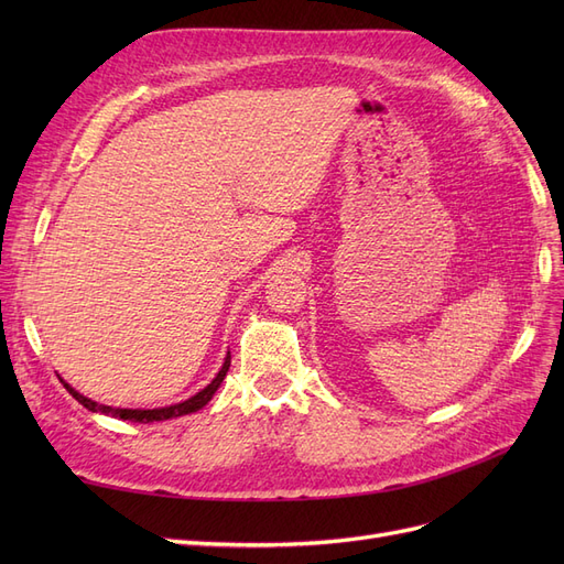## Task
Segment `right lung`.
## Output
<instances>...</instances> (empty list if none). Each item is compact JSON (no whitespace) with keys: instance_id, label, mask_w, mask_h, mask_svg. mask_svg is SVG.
Returning <instances> with one entry per match:
<instances>
[{"instance_id":"1","label":"right lung","mask_w":564,"mask_h":564,"mask_svg":"<svg viewBox=\"0 0 564 564\" xmlns=\"http://www.w3.org/2000/svg\"><path fill=\"white\" fill-rule=\"evenodd\" d=\"M228 369H230V352H228V357H226L224 367H220V371L216 373V379H214L207 388L199 390L197 395H193L191 400L172 404V406H160V409H115V406L98 404V402H94V400H89V398L79 395V392H77L73 386H67L65 381H63V386L67 388V392H70V395H73L79 404L87 406L89 412H100V414H108V416L122 419V421H133V423H150V421H166V419H176V416H185V414L197 412V409H202L204 404H207V402L214 398V392L218 390L220 383H224Z\"/></svg>"}]
</instances>
